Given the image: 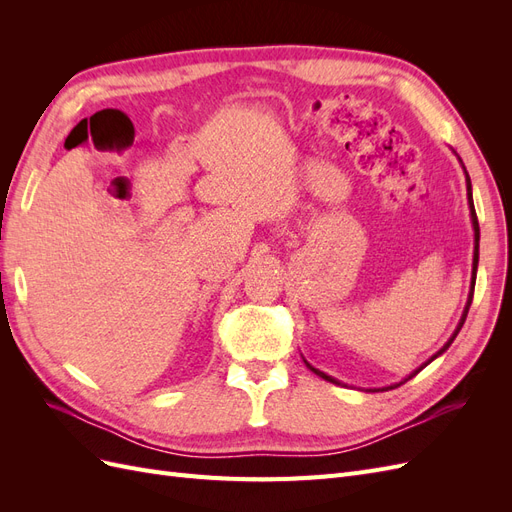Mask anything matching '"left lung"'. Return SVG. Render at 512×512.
<instances>
[{"mask_svg":"<svg viewBox=\"0 0 512 512\" xmlns=\"http://www.w3.org/2000/svg\"><path fill=\"white\" fill-rule=\"evenodd\" d=\"M461 162V160H459ZM461 166H463V162H461ZM463 170H466V166H463ZM466 188H468V205H470V215H472V226H474V260H472V284H470V294H468V303H466V309H463V316H461V320H459V324H457V329H455V333L451 335V339H448V342L431 356V359L425 363V365H421L418 369H414L412 374L404 380V382H408L410 378H414L418 371H421L423 367H427L433 359H438V356L442 354V352H446L448 350V346L453 344V339L457 337V333L461 331V327H463V322H466V316H468V309H470V305H472V297H474V284H476V269H478V241H480V230H478V218H476V209H474V200H472V181H470V175H468V170H466ZM305 365L314 371L316 376H320V378H324L327 382H333V384H339L335 378H331V376H327L324 374V371H320V369H316V367H312L309 365L307 361H305ZM404 382H399V384H404ZM399 384H393V386H384V389H369L371 393H376V391H389V389H395V386H399Z\"/></svg>","mask_w":512,"mask_h":512,"instance_id":"obj_1","label":"left lung"}]
</instances>
